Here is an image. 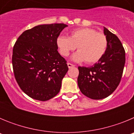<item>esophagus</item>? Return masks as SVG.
<instances>
[{"instance_id":"esophagus-1","label":"esophagus","mask_w":134,"mask_h":134,"mask_svg":"<svg viewBox=\"0 0 134 134\" xmlns=\"http://www.w3.org/2000/svg\"><path fill=\"white\" fill-rule=\"evenodd\" d=\"M67 65H68V67L69 68H72V67H74V64H72L71 63H67Z\"/></svg>"}]
</instances>
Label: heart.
I'll return each instance as SVG.
<instances>
[{
    "instance_id": "b5f03b06",
    "label": "heart",
    "mask_w": 134,
    "mask_h": 134,
    "mask_svg": "<svg viewBox=\"0 0 134 134\" xmlns=\"http://www.w3.org/2000/svg\"><path fill=\"white\" fill-rule=\"evenodd\" d=\"M56 44L60 53L63 56H68L70 52L77 48L72 59L91 64L97 62L106 52L107 40L105 34L88 27L74 29L69 37L60 35L56 39Z\"/></svg>"
}]
</instances>
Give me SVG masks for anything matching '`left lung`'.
I'll use <instances>...</instances> for the list:
<instances>
[{"label":"left lung","instance_id":"left-lung-1","mask_svg":"<svg viewBox=\"0 0 134 134\" xmlns=\"http://www.w3.org/2000/svg\"><path fill=\"white\" fill-rule=\"evenodd\" d=\"M107 40L106 52L91 67L79 66L78 85L81 93L95 100L107 97L117 88L122 77L125 52L120 40L104 27Z\"/></svg>","mask_w":134,"mask_h":134}]
</instances>
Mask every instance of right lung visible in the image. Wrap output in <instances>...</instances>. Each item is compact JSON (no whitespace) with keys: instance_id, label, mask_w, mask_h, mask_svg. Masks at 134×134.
Segmentation results:
<instances>
[{"instance_id":"right-lung-1","label":"right lung","mask_w":134,"mask_h":134,"mask_svg":"<svg viewBox=\"0 0 134 134\" xmlns=\"http://www.w3.org/2000/svg\"><path fill=\"white\" fill-rule=\"evenodd\" d=\"M64 23L40 25L23 32L13 46L12 64L16 82L26 94L46 101L60 92L68 70L58 52L56 39Z\"/></svg>"}]
</instances>
